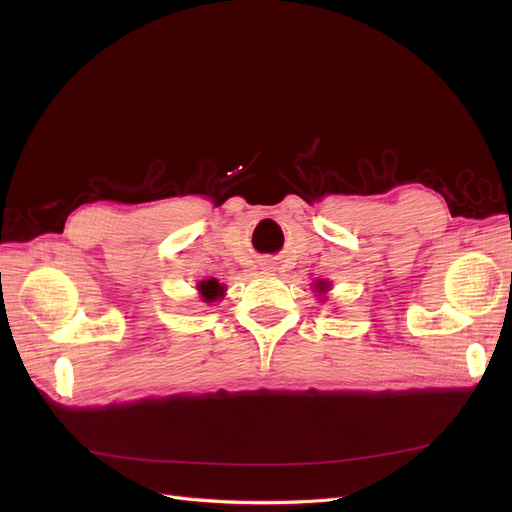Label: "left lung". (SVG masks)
I'll return each mask as SVG.
<instances>
[{
	"mask_svg": "<svg viewBox=\"0 0 512 512\" xmlns=\"http://www.w3.org/2000/svg\"><path fill=\"white\" fill-rule=\"evenodd\" d=\"M315 288H317V292H320V294H326L330 284H328V281H315Z\"/></svg>",
	"mask_w": 512,
	"mask_h": 512,
	"instance_id": "8db88e82",
	"label": "left lung"
}]
</instances>
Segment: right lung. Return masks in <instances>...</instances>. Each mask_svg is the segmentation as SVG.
<instances>
[{
	"mask_svg": "<svg viewBox=\"0 0 512 512\" xmlns=\"http://www.w3.org/2000/svg\"><path fill=\"white\" fill-rule=\"evenodd\" d=\"M197 288H199V294L205 303H214V301H218V298L224 296V286L218 284V279H205Z\"/></svg>",
	"mask_w": 512,
	"mask_h": 512,
	"instance_id": "add662e5",
	"label": "right lung"
}]
</instances>
